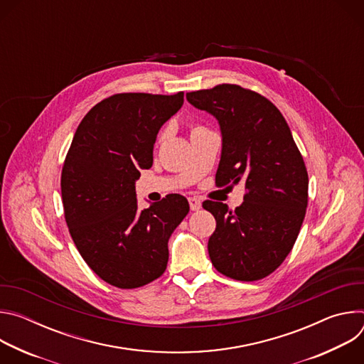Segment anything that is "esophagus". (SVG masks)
Masks as SVG:
<instances>
[{
	"mask_svg": "<svg viewBox=\"0 0 364 364\" xmlns=\"http://www.w3.org/2000/svg\"><path fill=\"white\" fill-rule=\"evenodd\" d=\"M188 203H190V209L193 210V212H197L200 207H201V201H200V198H197V197H190L188 198Z\"/></svg>",
	"mask_w": 364,
	"mask_h": 364,
	"instance_id": "obj_1",
	"label": "esophagus"
}]
</instances>
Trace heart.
Listing matches in <instances>:
<instances>
[{"instance_id": "1", "label": "heart", "mask_w": 364, "mask_h": 364, "mask_svg": "<svg viewBox=\"0 0 364 364\" xmlns=\"http://www.w3.org/2000/svg\"><path fill=\"white\" fill-rule=\"evenodd\" d=\"M201 129H204V128H201L200 125H194V127L191 128V134H194V132H197V131H201ZM164 135H166V134H161V135H160V141L164 138Z\"/></svg>"}]
</instances>
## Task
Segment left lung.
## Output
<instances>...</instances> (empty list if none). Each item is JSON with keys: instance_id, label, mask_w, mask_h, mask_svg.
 <instances>
[{"instance_id": "1", "label": "left lung", "mask_w": 364, "mask_h": 364, "mask_svg": "<svg viewBox=\"0 0 364 364\" xmlns=\"http://www.w3.org/2000/svg\"><path fill=\"white\" fill-rule=\"evenodd\" d=\"M186 97L220 124L216 186H245V201L235 210L220 201H203L216 219L207 245L212 264L236 281L262 279L285 261L305 218L308 173L302 155L279 109L261 93L222 83Z\"/></svg>"}]
</instances>
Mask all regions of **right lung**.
<instances>
[{
  "instance_id": "add662e5",
  "label": "right lung",
  "mask_w": 364,
  "mask_h": 364,
  "mask_svg": "<svg viewBox=\"0 0 364 364\" xmlns=\"http://www.w3.org/2000/svg\"><path fill=\"white\" fill-rule=\"evenodd\" d=\"M183 102L184 92L112 95L85 115L66 154L60 186L69 233L87 267L117 288L164 274L168 239L190 210L180 194L139 210L135 196L160 128Z\"/></svg>"
}]
</instances>
